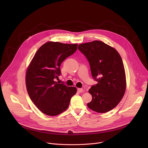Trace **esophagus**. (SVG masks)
<instances>
[{"label":"esophagus","mask_w":148,"mask_h":148,"mask_svg":"<svg viewBox=\"0 0 148 148\" xmlns=\"http://www.w3.org/2000/svg\"><path fill=\"white\" fill-rule=\"evenodd\" d=\"M77 91H78V92L81 93V92H82L84 91V90H83L82 88H78V89H77Z\"/></svg>","instance_id":"obj_1"}]
</instances>
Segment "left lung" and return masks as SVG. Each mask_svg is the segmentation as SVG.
Returning <instances> with one entry per match:
<instances>
[{"label": "left lung", "instance_id": "1", "mask_svg": "<svg viewBox=\"0 0 148 148\" xmlns=\"http://www.w3.org/2000/svg\"><path fill=\"white\" fill-rule=\"evenodd\" d=\"M78 49L86 57L92 76L98 81L89 90L92 99L88 107L99 113L111 111L119 103L126 90L121 57L115 49L98 40L80 44Z\"/></svg>", "mask_w": 148, "mask_h": 148}]
</instances>
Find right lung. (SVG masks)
Segmentation results:
<instances>
[{"instance_id": "1", "label": "right lung", "mask_w": 148, "mask_h": 148, "mask_svg": "<svg viewBox=\"0 0 148 148\" xmlns=\"http://www.w3.org/2000/svg\"><path fill=\"white\" fill-rule=\"evenodd\" d=\"M77 44L49 41L36 53L27 70L28 94L36 106L46 115H57L66 111L77 88L55 81L61 73L60 65L77 49Z\"/></svg>"}]
</instances>
